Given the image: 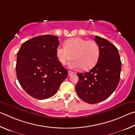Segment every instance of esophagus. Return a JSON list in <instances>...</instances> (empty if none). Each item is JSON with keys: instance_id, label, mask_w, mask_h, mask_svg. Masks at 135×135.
Instances as JSON below:
<instances>
[{"instance_id": "34e87169", "label": "esophagus", "mask_w": 135, "mask_h": 135, "mask_svg": "<svg viewBox=\"0 0 135 135\" xmlns=\"http://www.w3.org/2000/svg\"><path fill=\"white\" fill-rule=\"evenodd\" d=\"M74 74V72H71V71H69L68 72V76H72V75Z\"/></svg>"}]
</instances>
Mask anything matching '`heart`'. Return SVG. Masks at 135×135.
I'll return each instance as SVG.
<instances>
[{"label": "heart", "instance_id": "obj_1", "mask_svg": "<svg viewBox=\"0 0 135 135\" xmlns=\"http://www.w3.org/2000/svg\"><path fill=\"white\" fill-rule=\"evenodd\" d=\"M100 54V46L94 40L74 38L65 42V47L59 46L56 55L61 65L74 59L70 67L74 69L81 67L83 70L91 69L95 66Z\"/></svg>", "mask_w": 135, "mask_h": 135}]
</instances>
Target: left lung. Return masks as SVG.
Listing matches in <instances>:
<instances>
[{"instance_id": "left-lung-1", "label": "left lung", "mask_w": 135, "mask_h": 135, "mask_svg": "<svg viewBox=\"0 0 135 135\" xmlns=\"http://www.w3.org/2000/svg\"><path fill=\"white\" fill-rule=\"evenodd\" d=\"M94 40L100 49L98 62L89 72L78 73L79 80L76 86L79 97L91 104L105 100L113 93L119 83L122 68L114 45L97 35Z\"/></svg>"}]
</instances>
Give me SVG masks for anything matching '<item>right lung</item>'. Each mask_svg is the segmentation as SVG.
Instances as JSON below:
<instances>
[{
	"instance_id": "right-lung-1",
	"label": "right lung",
	"mask_w": 135,
	"mask_h": 135,
	"mask_svg": "<svg viewBox=\"0 0 135 135\" xmlns=\"http://www.w3.org/2000/svg\"><path fill=\"white\" fill-rule=\"evenodd\" d=\"M58 39L51 35L34 37L23 42L17 53V79L26 93L38 100L53 96L68 77L56 55Z\"/></svg>"
}]
</instances>
